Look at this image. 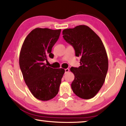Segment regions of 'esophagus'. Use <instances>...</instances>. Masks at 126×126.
<instances>
[{"instance_id":"34e87169","label":"esophagus","mask_w":126,"mask_h":126,"mask_svg":"<svg viewBox=\"0 0 126 126\" xmlns=\"http://www.w3.org/2000/svg\"><path fill=\"white\" fill-rule=\"evenodd\" d=\"M64 70H65V73H68V72L69 71V69H68V68H67V69H65Z\"/></svg>"}]
</instances>
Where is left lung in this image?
<instances>
[{"mask_svg":"<svg viewBox=\"0 0 126 126\" xmlns=\"http://www.w3.org/2000/svg\"><path fill=\"white\" fill-rule=\"evenodd\" d=\"M63 35L65 41L73 46L76 56L80 57L79 67L70 69L74 75L72 90L81 98L91 99L103 86L108 71V57L103 42L85 25L64 29Z\"/></svg>","mask_w":126,"mask_h":126,"instance_id":"obj_1","label":"left lung"}]
</instances>
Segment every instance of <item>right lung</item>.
Segmentation results:
<instances>
[{
	"label": "right lung",
	"mask_w": 126,
	"mask_h": 126,
	"mask_svg": "<svg viewBox=\"0 0 126 126\" xmlns=\"http://www.w3.org/2000/svg\"><path fill=\"white\" fill-rule=\"evenodd\" d=\"M61 29L37 28L25 38L19 54V66L27 86L36 98L46 101L58 94L64 73L62 68H52L45 63L53 58L52 49Z\"/></svg>",
	"instance_id": "right-lung-1"
}]
</instances>
